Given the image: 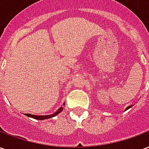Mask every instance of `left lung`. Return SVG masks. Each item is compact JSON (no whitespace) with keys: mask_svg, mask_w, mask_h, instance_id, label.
Instances as JSON below:
<instances>
[{"mask_svg":"<svg viewBox=\"0 0 149 149\" xmlns=\"http://www.w3.org/2000/svg\"><path fill=\"white\" fill-rule=\"evenodd\" d=\"M131 107H132V106H128V108H127V109H126V110H127V109H129V108H131Z\"/></svg>","mask_w":149,"mask_h":149,"instance_id":"obj_1","label":"left lung"}]
</instances>
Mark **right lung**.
Listing matches in <instances>:
<instances>
[{"instance_id":"1","label":"right lung","mask_w":149,"mask_h":149,"mask_svg":"<svg viewBox=\"0 0 149 149\" xmlns=\"http://www.w3.org/2000/svg\"><path fill=\"white\" fill-rule=\"evenodd\" d=\"M62 110H63V108H60L56 112H54L53 114H52V115H47V116H36V115H32V114H28V113H26L25 115L27 116H29V117H32V118H34L36 119V120H45V119H49V118H52V117H53V116H56L57 114H59L60 112H61Z\"/></svg>"}]
</instances>
